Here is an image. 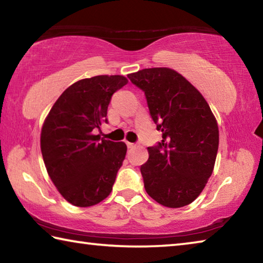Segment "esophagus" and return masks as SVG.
<instances>
[{
  "label": "esophagus",
  "mask_w": 263,
  "mask_h": 263,
  "mask_svg": "<svg viewBox=\"0 0 263 263\" xmlns=\"http://www.w3.org/2000/svg\"><path fill=\"white\" fill-rule=\"evenodd\" d=\"M127 147L128 148H135L136 147V144H133V142H126Z\"/></svg>",
  "instance_id": "obj_1"
}]
</instances>
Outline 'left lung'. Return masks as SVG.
Wrapping results in <instances>:
<instances>
[{
	"mask_svg": "<svg viewBox=\"0 0 263 263\" xmlns=\"http://www.w3.org/2000/svg\"><path fill=\"white\" fill-rule=\"evenodd\" d=\"M145 92L149 114L162 140L147 147L140 167L145 190L167 208L193 203L215 167L219 145L217 121L208 102L188 80L167 67L128 74Z\"/></svg>",
	"mask_w": 263,
	"mask_h": 263,
	"instance_id": "obj_1",
	"label": "left lung"
}]
</instances>
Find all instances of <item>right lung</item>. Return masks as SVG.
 Wrapping results in <instances>:
<instances>
[{"instance_id": "add662e5", "label": "right lung", "mask_w": 263, "mask_h": 263, "mask_svg": "<svg viewBox=\"0 0 263 263\" xmlns=\"http://www.w3.org/2000/svg\"><path fill=\"white\" fill-rule=\"evenodd\" d=\"M123 75H97L73 83L53 104L41 135L46 171L66 201L87 208L108 197L126 154L125 142L95 135L108 123L111 96Z\"/></svg>"}]
</instances>
